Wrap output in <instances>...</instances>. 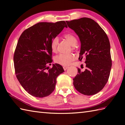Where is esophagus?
Wrapping results in <instances>:
<instances>
[{
  "label": "esophagus",
  "instance_id": "34e87169",
  "mask_svg": "<svg viewBox=\"0 0 125 125\" xmlns=\"http://www.w3.org/2000/svg\"><path fill=\"white\" fill-rule=\"evenodd\" d=\"M63 69H64V70H66L67 69H68V67H63Z\"/></svg>",
  "mask_w": 125,
  "mask_h": 125
}]
</instances>
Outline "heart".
<instances>
[{"label":"heart","mask_w":125,"mask_h":125,"mask_svg":"<svg viewBox=\"0 0 125 125\" xmlns=\"http://www.w3.org/2000/svg\"><path fill=\"white\" fill-rule=\"evenodd\" d=\"M64 38L65 39L69 42L70 44L73 47H75L77 43V40L76 37L70 33L65 34L64 35ZM58 38L57 37L54 38L52 41L51 42V49L52 52H56L57 50V46L58 44ZM75 57L74 55L72 54H60L55 56L54 58L55 62L62 66H68L69 65L72 61H73Z\"/></svg>","instance_id":"b5f03b06"}]
</instances>
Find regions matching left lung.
Segmentation results:
<instances>
[{
	"mask_svg": "<svg viewBox=\"0 0 125 125\" xmlns=\"http://www.w3.org/2000/svg\"><path fill=\"white\" fill-rule=\"evenodd\" d=\"M66 22L79 37L81 45L78 59H84L86 67L84 71L78 69L73 86L84 95L96 94L104 88L110 76L112 60L109 40L98 23L90 18Z\"/></svg>",
	"mask_w": 125,
	"mask_h": 125,
	"instance_id": "1",
	"label": "left lung"
}]
</instances>
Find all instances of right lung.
<instances>
[{
	"label": "right lung",
	"instance_id": "add662e5",
	"mask_svg": "<svg viewBox=\"0 0 125 125\" xmlns=\"http://www.w3.org/2000/svg\"><path fill=\"white\" fill-rule=\"evenodd\" d=\"M64 27V21L39 22L23 31L14 52L15 75L23 88L35 97L43 98L54 91L56 78L64 70L61 65H51V42Z\"/></svg>",
	"mask_w": 125,
	"mask_h": 125
}]
</instances>
